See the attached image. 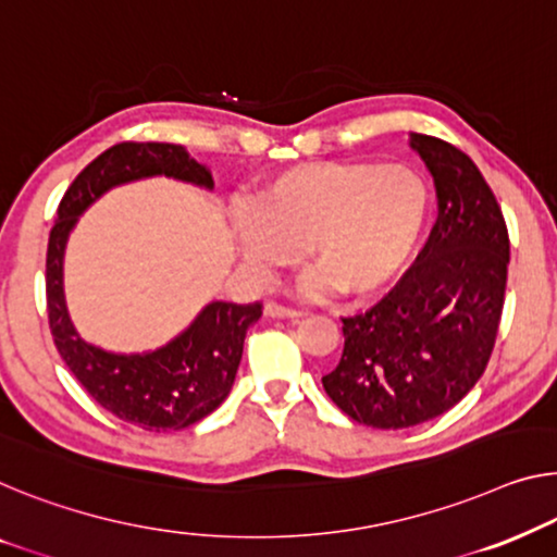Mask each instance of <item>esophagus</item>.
<instances>
[{"label":"esophagus","instance_id":"34e87169","mask_svg":"<svg viewBox=\"0 0 557 557\" xmlns=\"http://www.w3.org/2000/svg\"><path fill=\"white\" fill-rule=\"evenodd\" d=\"M264 314H270V318H300L302 312L295 310V307H287L282 302L270 300V302H264Z\"/></svg>","mask_w":557,"mask_h":557}]
</instances>
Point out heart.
I'll return each mask as SVG.
<instances>
[{
  "mask_svg": "<svg viewBox=\"0 0 557 557\" xmlns=\"http://www.w3.org/2000/svg\"><path fill=\"white\" fill-rule=\"evenodd\" d=\"M430 210L428 180L408 164L305 162L264 182L255 210L235 214V237L260 277L307 250L314 287L372 297L412 262Z\"/></svg>",
  "mask_w": 557,
  "mask_h": 557,
  "instance_id": "obj_1",
  "label": "heart"
}]
</instances>
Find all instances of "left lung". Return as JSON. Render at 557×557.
I'll use <instances>...</instances> for the list:
<instances>
[{
    "label": "left lung",
    "mask_w": 557,
    "mask_h": 557,
    "mask_svg": "<svg viewBox=\"0 0 557 557\" xmlns=\"http://www.w3.org/2000/svg\"><path fill=\"white\" fill-rule=\"evenodd\" d=\"M410 145L435 180L437 220L383 300L343 318V358L322 377L339 410L383 430L433 420L475 387L510 262L508 225L475 162L440 137L412 135Z\"/></svg>",
    "instance_id": "1"
}]
</instances>
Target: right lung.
Here are the masks:
<instances>
[{
	"mask_svg": "<svg viewBox=\"0 0 557 557\" xmlns=\"http://www.w3.org/2000/svg\"><path fill=\"white\" fill-rule=\"evenodd\" d=\"M168 174L212 187V174L180 145L120 143L104 149L66 189L47 245V318L57 352L107 412L143 430H182L218 410L235 383L245 335L262 302H210L170 345L147 355H114L85 343L72 327L62 293V257L70 230L114 185Z\"/></svg>",
	"mask_w": 557,
	"mask_h": 557,
	"instance_id": "1",
	"label": "right lung"
}]
</instances>
